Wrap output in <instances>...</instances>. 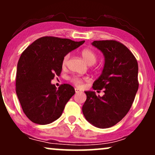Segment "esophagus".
I'll return each mask as SVG.
<instances>
[{
	"label": "esophagus",
	"instance_id": "esophagus-1",
	"mask_svg": "<svg viewBox=\"0 0 155 155\" xmlns=\"http://www.w3.org/2000/svg\"><path fill=\"white\" fill-rule=\"evenodd\" d=\"M81 92V91L79 90V89L75 88V92H76V93H79V92Z\"/></svg>",
	"mask_w": 155,
	"mask_h": 155
}]
</instances>
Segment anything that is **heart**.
<instances>
[{
    "mask_svg": "<svg viewBox=\"0 0 155 155\" xmlns=\"http://www.w3.org/2000/svg\"><path fill=\"white\" fill-rule=\"evenodd\" d=\"M81 54L83 57V58L86 60V62L90 65L95 63L96 61L97 60V54L91 49H84L81 51ZM69 59V54H65L63 57V60H62V66L65 67L67 65L68 61ZM87 80V77H81L79 76H73L71 77H69V81L71 82L73 84L75 85L76 87H81L82 86L84 81Z\"/></svg>",
    "mask_w": 155,
    "mask_h": 155,
    "instance_id": "1",
    "label": "heart"
}]
</instances>
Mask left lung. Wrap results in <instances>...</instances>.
I'll return each mask as SVG.
<instances>
[{"mask_svg":"<svg viewBox=\"0 0 155 155\" xmlns=\"http://www.w3.org/2000/svg\"><path fill=\"white\" fill-rule=\"evenodd\" d=\"M92 44L105 56L103 73L92 87L99 92L104 89L105 94L97 97L95 92H85L87 100L82 111L90 123L99 128H108L122 120L132 106L139 86L138 62L120 41H94Z\"/></svg>","mask_w":155,"mask_h":155,"instance_id":"8db88e82","label":"left lung"}]
</instances>
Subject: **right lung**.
Here are the masks:
<instances>
[{"instance_id":"right-lung-1","label":"right lung","mask_w":155,"mask_h":155,"mask_svg":"<svg viewBox=\"0 0 155 155\" xmlns=\"http://www.w3.org/2000/svg\"><path fill=\"white\" fill-rule=\"evenodd\" d=\"M84 43L44 36L22 51L17 64L16 92L23 112L31 122L47 124L61 116L75 90L68 84L57 88L51 80L61 74L63 57Z\"/></svg>"}]
</instances>
